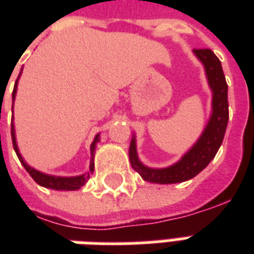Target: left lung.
Here are the masks:
<instances>
[{
    "mask_svg": "<svg viewBox=\"0 0 254 254\" xmlns=\"http://www.w3.org/2000/svg\"><path fill=\"white\" fill-rule=\"evenodd\" d=\"M198 60L204 64L208 83L212 88V116L205 130L193 148L178 163L167 169H149L140 163L136 154V141L133 138L129 147V160L134 170L143 180L155 184H176L196 177L204 170L208 163L215 158L219 147L223 141L227 122H229V100L227 83L224 78L222 64L209 49H194Z\"/></svg>",
    "mask_w": 254,
    "mask_h": 254,
    "instance_id": "8db88e82",
    "label": "left lung"
}]
</instances>
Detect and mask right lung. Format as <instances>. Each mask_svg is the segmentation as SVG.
Returning a JSON list of instances; mask_svg holds the SVG:
<instances>
[{
	"instance_id": "add662e5",
	"label": "right lung",
	"mask_w": 254,
	"mask_h": 254,
	"mask_svg": "<svg viewBox=\"0 0 254 254\" xmlns=\"http://www.w3.org/2000/svg\"><path fill=\"white\" fill-rule=\"evenodd\" d=\"M16 89H17V80H16V83H14V88L13 92H12V98L14 99V95H16ZM99 141V134L95 137L94 143L91 145V152L94 155L95 151V144ZM12 143H13V148L16 151V154L19 156L20 162L23 163L24 166V169L28 171V174H30L32 178H34V181L36 184H39L42 187L45 188H50V189H56V190H77L78 188H81L85 184V182L89 180V176H91V173H94V160L91 162V165H89V171L87 174H84V176L80 177H53V176H46V174H43L41 171L35 170V169H32L30 166L25 163L23 158H21V155L19 154V149H17V144H16V137H14V129H13V124H12Z\"/></svg>"
}]
</instances>
